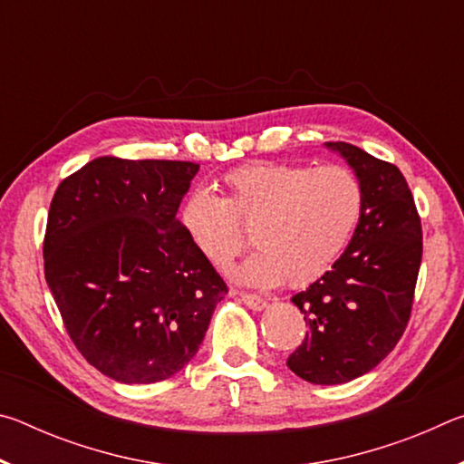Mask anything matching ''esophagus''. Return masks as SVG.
Listing matches in <instances>:
<instances>
[{
	"mask_svg": "<svg viewBox=\"0 0 464 464\" xmlns=\"http://www.w3.org/2000/svg\"><path fill=\"white\" fill-rule=\"evenodd\" d=\"M239 298L243 303L247 304L249 309H254V311H262V309H266V298H262V296H257V295H251V293H239Z\"/></svg>",
	"mask_w": 464,
	"mask_h": 464,
	"instance_id": "1",
	"label": "esophagus"
}]
</instances>
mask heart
I'll return each mask as SVG.
<instances>
[{
  "instance_id": "1",
  "label": "heart",
  "mask_w": 464,
  "mask_h": 464,
  "mask_svg": "<svg viewBox=\"0 0 464 464\" xmlns=\"http://www.w3.org/2000/svg\"><path fill=\"white\" fill-rule=\"evenodd\" d=\"M223 198L207 190L188 196L179 221L194 247L227 268L257 249L237 270L243 282L309 286L342 260L364 213L360 178L342 163L309 168L285 161H251L223 178Z\"/></svg>"
}]
</instances>
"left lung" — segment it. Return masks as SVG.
<instances>
[{
  "mask_svg": "<svg viewBox=\"0 0 464 464\" xmlns=\"http://www.w3.org/2000/svg\"><path fill=\"white\" fill-rule=\"evenodd\" d=\"M354 168L364 213L340 262L293 296L309 332L286 366L313 384H342L387 358L411 317L421 221L397 166L343 140L327 143Z\"/></svg>",
  "mask_w": 464,
  "mask_h": 464,
  "instance_id": "8db88e82",
  "label": "left lung"
}]
</instances>
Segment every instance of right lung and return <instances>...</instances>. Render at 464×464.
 Instances as JSON below:
<instances>
[{"label":"right lung","mask_w":464,"mask_h":464,"mask_svg":"<svg viewBox=\"0 0 464 464\" xmlns=\"http://www.w3.org/2000/svg\"><path fill=\"white\" fill-rule=\"evenodd\" d=\"M198 168L106 155L63 179L51 200L46 285L75 348L119 382L182 371L229 290L176 217Z\"/></svg>","instance_id":"right-lung-1"}]
</instances>
